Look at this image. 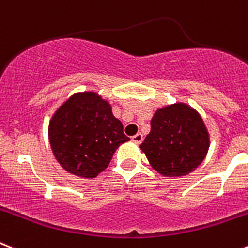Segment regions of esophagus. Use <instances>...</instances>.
I'll list each match as a JSON object with an SVG mask.
<instances>
[{"label":"esophagus","instance_id":"obj_1","mask_svg":"<svg viewBox=\"0 0 248 248\" xmlns=\"http://www.w3.org/2000/svg\"><path fill=\"white\" fill-rule=\"evenodd\" d=\"M132 140L134 141V143H137V144H140L141 141H143V134H140V133L135 134L134 137H132Z\"/></svg>","mask_w":248,"mask_h":248}]
</instances>
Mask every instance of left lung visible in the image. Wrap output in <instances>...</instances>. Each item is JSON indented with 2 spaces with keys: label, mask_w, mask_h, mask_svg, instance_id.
I'll return each mask as SVG.
<instances>
[{
  "label": "left lung",
  "mask_w": 248,
  "mask_h": 248,
  "mask_svg": "<svg viewBox=\"0 0 248 248\" xmlns=\"http://www.w3.org/2000/svg\"><path fill=\"white\" fill-rule=\"evenodd\" d=\"M209 135L202 118L187 104L160 108L150 120V133L140 144L156 172L181 177L193 172L204 160Z\"/></svg>",
  "instance_id": "8db88e82"
}]
</instances>
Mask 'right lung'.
<instances>
[{
    "label": "right lung",
    "mask_w": 248,
    "mask_h": 248,
    "mask_svg": "<svg viewBox=\"0 0 248 248\" xmlns=\"http://www.w3.org/2000/svg\"><path fill=\"white\" fill-rule=\"evenodd\" d=\"M52 153L65 170L95 178L120 144L130 140L108 101L93 92L78 93L56 110L48 125Z\"/></svg>",
    "instance_id": "right-lung-1"
}]
</instances>
